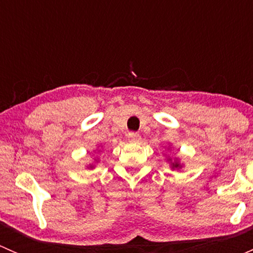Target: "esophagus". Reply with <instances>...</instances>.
Instances as JSON below:
<instances>
[{
  "instance_id": "1",
  "label": "esophagus",
  "mask_w": 253,
  "mask_h": 253,
  "mask_svg": "<svg viewBox=\"0 0 253 253\" xmlns=\"http://www.w3.org/2000/svg\"><path fill=\"white\" fill-rule=\"evenodd\" d=\"M139 139H141V136H139L138 133H136V132H129L128 133V141L129 142L137 143V142H139Z\"/></svg>"
}]
</instances>
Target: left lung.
<instances>
[{
    "instance_id": "obj_1",
    "label": "left lung",
    "mask_w": 253,
    "mask_h": 253,
    "mask_svg": "<svg viewBox=\"0 0 253 253\" xmlns=\"http://www.w3.org/2000/svg\"><path fill=\"white\" fill-rule=\"evenodd\" d=\"M172 168H174V169H180V164H178V163H174V164H172Z\"/></svg>"
}]
</instances>
